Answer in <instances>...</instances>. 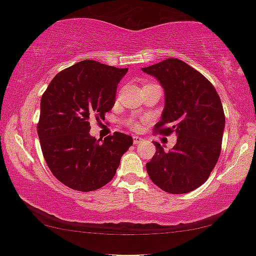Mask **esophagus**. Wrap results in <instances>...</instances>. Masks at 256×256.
<instances>
[{
    "instance_id": "1",
    "label": "esophagus",
    "mask_w": 256,
    "mask_h": 256,
    "mask_svg": "<svg viewBox=\"0 0 256 256\" xmlns=\"http://www.w3.org/2000/svg\"><path fill=\"white\" fill-rule=\"evenodd\" d=\"M144 142L142 138H140V136H133V142H134V145H139V144H142Z\"/></svg>"
}]
</instances>
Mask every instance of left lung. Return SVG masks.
I'll return each instance as SVG.
<instances>
[{"mask_svg":"<svg viewBox=\"0 0 256 256\" xmlns=\"http://www.w3.org/2000/svg\"><path fill=\"white\" fill-rule=\"evenodd\" d=\"M162 86L164 108L156 128L175 132V146L156 152L146 164L150 178L169 194H186L206 181L219 159L225 116L217 92L200 72L170 58L142 68Z\"/></svg>","mask_w":256,"mask_h":256,"instance_id":"left-lung-1","label":"left lung"}]
</instances>
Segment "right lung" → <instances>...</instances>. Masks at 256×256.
<instances>
[{"label": "right lung", "mask_w": 256, "mask_h": 256, "mask_svg": "<svg viewBox=\"0 0 256 256\" xmlns=\"http://www.w3.org/2000/svg\"><path fill=\"white\" fill-rule=\"evenodd\" d=\"M128 68L84 60L58 73L42 96L38 136L50 170L64 186L94 192L109 183L131 136L114 132L104 140L90 136L92 118L112 109L117 86Z\"/></svg>", "instance_id": "obj_1"}]
</instances>
